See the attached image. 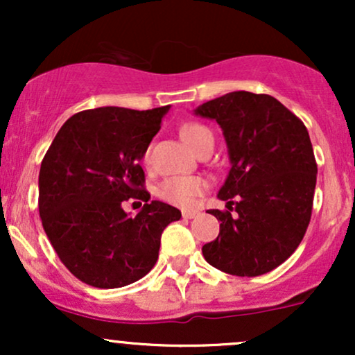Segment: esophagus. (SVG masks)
Returning <instances> with one entry per match:
<instances>
[{"instance_id": "obj_1", "label": "esophagus", "mask_w": 355, "mask_h": 355, "mask_svg": "<svg viewBox=\"0 0 355 355\" xmlns=\"http://www.w3.org/2000/svg\"><path fill=\"white\" fill-rule=\"evenodd\" d=\"M182 215H183V218H195L198 215V211H195V210H183Z\"/></svg>"}]
</instances>
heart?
I'll use <instances>...</instances> for the list:
<instances>
[{
	"mask_svg": "<svg viewBox=\"0 0 355 355\" xmlns=\"http://www.w3.org/2000/svg\"><path fill=\"white\" fill-rule=\"evenodd\" d=\"M207 135H211L210 130L200 123H185L180 126V138L191 150L197 148ZM144 160L148 162V152L145 153ZM207 189L209 183L202 177H170L158 185L157 195L175 207L190 209Z\"/></svg>",
	"mask_w": 355,
	"mask_h": 355,
	"instance_id": "1",
	"label": "heart"
}]
</instances>
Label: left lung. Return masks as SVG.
Wrapping results in <instances>:
<instances>
[{
	"mask_svg": "<svg viewBox=\"0 0 355 355\" xmlns=\"http://www.w3.org/2000/svg\"><path fill=\"white\" fill-rule=\"evenodd\" d=\"M195 115L220 125L232 165L218 190L229 210L209 211L220 234L202 254L225 274H267L294 254L311 222L317 164L307 128L274 96L250 92L207 101Z\"/></svg>",
	"mask_w": 355,
	"mask_h": 355,
	"instance_id": "8db88e82",
	"label": "left lung"
}]
</instances>
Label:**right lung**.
I'll return each mask as SVG.
<instances>
[{
    "label": "right lung",
    "instance_id": "obj_1",
    "mask_svg": "<svg viewBox=\"0 0 355 355\" xmlns=\"http://www.w3.org/2000/svg\"><path fill=\"white\" fill-rule=\"evenodd\" d=\"M168 110L75 113L44 155L40 217L63 266L81 282L116 288L140 280L157 263L162 232L180 220L175 207L148 202L140 165ZM130 198L146 202L135 218L121 209Z\"/></svg>",
    "mask_w": 355,
    "mask_h": 355
}]
</instances>
